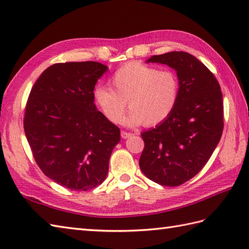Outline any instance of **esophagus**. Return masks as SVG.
<instances>
[{
    "label": "esophagus",
    "mask_w": 249,
    "mask_h": 249,
    "mask_svg": "<svg viewBox=\"0 0 249 249\" xmlns=\"http://www.w3.org/2000/svg\"><path fill=\"white\" fill-rule=\"evenodd\" d=\"M131 136H133V134H131V133H127V131H121V137H122V138H123V139H127V138H129V137H131Z\"/></svg>",
    "instance_id": "esophagus-1"
}]
</instances>
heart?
I'll return each instance as SVG.
<instances>
[{"label":"heart","mask_w":249,"mask_h":249,"mask_svg":"<svg viewBox=\"0 0 249 249\" xmlns=\"http://www.w3.org/2000/svg\"><path fill=\"white\" fill-rule=\"evenodd\" d=\"M111 86L96 87L95 104L112 123H121L126 108L130 107L125 123L128 126L156 125L165 121L176 108L179 96V80L170 70L130 62L111 77Z\"/></svg>","instance_id":"heart-1"}]
</instances>
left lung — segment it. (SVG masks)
Returning a JSON list of instances; mask_svg holds the SVG:
<instances>
[{
    "label": "left lung",
    "mask_w": 249,
    "mask_h": 249,
    "mask_svg": "<svg viewBox=\"0 0 249 249\" xmlns=\"http://www.w3.org/2000/svg\"><path fill=\"white\" fill-rule=\"evenodd\" d=\"M146 63L173 68L179 80L176 108L144 141L139 166L162 186H178L194 178L217 146L224 129L223 94L215 76L197 57L184 51L153 55Z\"/></svg>",
    "instance_id": "1"
}]
</instances>
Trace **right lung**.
<instances>
[{"mask_svg": "<svg viewBox=\"0 0 249 249\" xmlns=\"http://www.w3.org/2000/svg\"><path fill=\"white\" fill-rule=\"evenodd\" d=\"M108 67L98 62L57 63L31 89L24 133L46 177L71 190L102 184L121 140L120 128L97 110L93 91Z\"/></svg>", "mask_w": 249, "mask_h": 249, "instance_id": "1", "label": "right lung"}]
</instances>
